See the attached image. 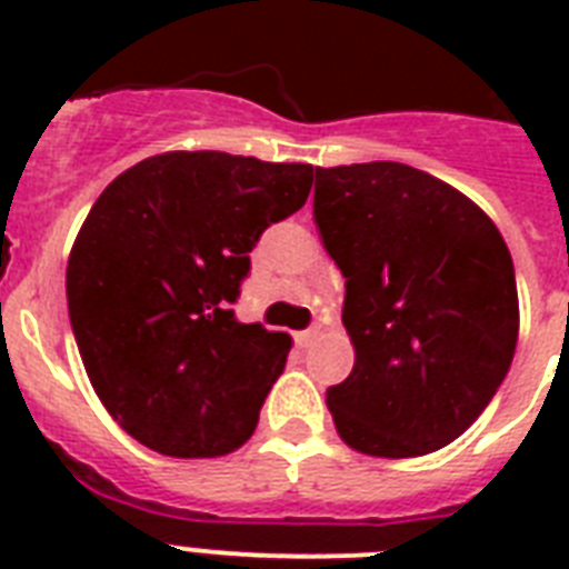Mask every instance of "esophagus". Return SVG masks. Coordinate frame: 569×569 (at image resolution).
Wrapping results in <instances>:
<instances>
[{
  "label": "esophagus",
  "mask_w": 569,
  "mask_h": 569,
  "mask_svg": "<svg viewBox=\"0 0 569 569\" xmlns=\"http://www.w3.org/2000/svg\"><path fill=\"white\" fill-rule=\"evenodd\" d=\"M316 337H319V330H301V333H295V342H298V348H310L312 342H316Z\"/></svg>",
  "instance_id": "1"
}]
</instances>
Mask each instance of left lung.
I'll return each instance as SVG.
<instances>
[{
	"mask_svg": "<svg viewBox=\"0 0 569 569\" xmlns=\"http://www.w3.org/2000/svg\"><path fill=\"white\" fill-rule=\"evenodd\" d=\"M316 227L346 277L355 369L328 389L369 458L458 440L508 375L520 333L511 250L463 191L401 162L316 168Z\"/></svg>",
	"mask_w": 569,
	"mask_h": 569,
	"instance_id": "obj_1",
	"label": "left lung"
}]
</instances>
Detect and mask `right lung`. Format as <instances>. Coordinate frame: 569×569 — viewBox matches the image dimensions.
<instances>
[{"instance_id":"add662e5","label":"right lung","mask_w":569,"mask_h":569,"mask_svg":"<svg viewBox=\"0 0 569 569\" xmlns=\"http://www.w3.org/2000/svg\"><path fill=\"white\" fill-rule=\"evenodd\" d=\"M312 164L171 150L106 186L67 259V307L93 392L168 458L241 449L283 375L289 333L230 303L268 223L298 212Z\"/></svg>"}]
</instances>
